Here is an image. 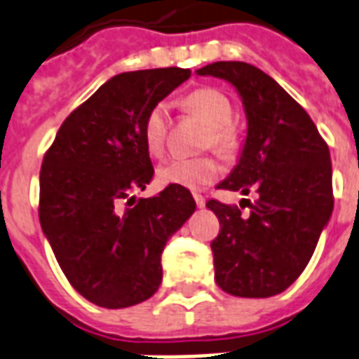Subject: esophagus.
Masks as SVG:
<instances>
[{"instance_id": "esophagus-1", "label": "esophagus", "mask_w": 359, "mask_h": 359, "mask_svg": "<svg viewBox=\"0 0 359 359\" xmlns=\"http://www.w3.org/2000/svg\"><path fill=\"white\" fill-rule=\"evenodd\" d=\"M195 196V202H196V206H198V208H204V204H206V198H204V196L202 195H193Z\"/></svg>"}]
</instances>
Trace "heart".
I'll return each instance as SVG.
<instances>
[{"label": "heart", "instance_id": "b5f03b06", "mask_svg": "<svg viewBox=\"0 0 359 359\" xmlns=\"http://www.w3.org/2000/svg\"><path fill=\"white\" fill-rule=\"evenodd\" d=\"M185 111L193 113L208 128L206 145H212L221 155H231L236 149V130L231 125L233 106L231 100L217 88H196L182 102ZM168 130V111L164 104L153 106L144 123V140L153 157L163 155ZM219 164L214 158H174L158 168V180L164 185H180L198 189L219 177Z\"/></svg>", "mask_w": 359, "mask_h": 359}]
</instances>
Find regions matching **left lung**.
<instances>
[{"label":"left lung","instance_id":"left-lung-1","mask_svg":"<svg viewBox=\"0 0 359 359\" xmlns=\"http://www.w3.org/2000/svg\"><path fill=\"white\" fill-rule=\"evenodd\" d=\"M231 83L246 113L238 163L219 189L255 191L244 217L208 201L221 231L212 242L215 282L236 297H272L299 278L333 212L331 157L309 113L271 75L246 62H214L196 69Z\"/></svg>","mask_w":359,"mask_h":359}]
</instances>
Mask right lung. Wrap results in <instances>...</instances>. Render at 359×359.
I'll return each mask as SVG.
<instances>
[{"label":"right lung","instance_id":"right-lung-1","mask_svg":"<svg viewBox=\"0 0 359 359\" xmlns=\"http://www.w3.org/2000/svg\"><path fill=\"white\" fill-rule=\"evenodd\" d=\"M191 77L189 69L125 72L106 81L62 123L43 158L39 221L69 284L104 309L144 303L163 282L161 253L196 210L189 189L153 180L147 113ZM125 200L131 206H120Z\"/></svg>","mask_w":359,"mask_h":359}]
</instances>
